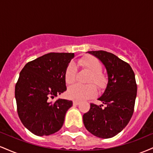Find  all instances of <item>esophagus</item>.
Returning a JSON list of instances; mask_svg holds the SVG:
<instances>
[{"mask_svg":"<svg viewBox=\"0 0 153 153\" xmlns=\"http://www.w3.org/2000/svg\"><path fill=\"white\" fill-rule=\"evenodd\" d=\"M73 105H75V106H77V105L80 104V101H73Z\"/></svg>","mask_w":153,"mask_h":153,"instance_id":"esophagus-1","label":"esophagus"}]
</instances>
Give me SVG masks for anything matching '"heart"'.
<instances>
[{
    "mask_svg": "<svg viewBox=\"0 0 153 153\" xmlns=\"http://www.w3.org/2000/svg\"><path fill=\"white\" fill-rule=\"evenodd\" d=\"M78 64L82 69L91 73L88 82L94 83L100 90H103L108 83V77L103 73L102 63L97 57L92 55H85L79 59ZM77 68L74 63L71 62L65 72V80L67 84L73 83L76 80ZM97 94L96 88L94 84L82 85L75 84L68 88L67 95L69 99L75 101H82L94 97Z\"/></svg>",
    "mask_w": 153,
    "mask_h": 153,
    "instance_id": "heart-1",
    "label": "heart"
}]
</instances>
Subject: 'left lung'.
Wrapping results in <instances>:
<instances>
[{"mask_svg":"<svg viewBox=\"0 0 153 153\" xmlns=\"http://www.w3.org/2000/svg\"><path fill=\"white\" fill-rule=\"evenodd\" d=\"M88 52L98 57L106 67L108 83L99 99L105 106L91 103L90 110L82 116L84 125L98 137H113L127 125L134 112L137 91L134 73L129 63L111 52Z\"/></svg>","mask_w":153,"mask_h":153,"instance_id":"left-lung-1","label":"left lung"}]
</instances>
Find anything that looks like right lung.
I'll return each mask as SVG.
<instances>
[{
    "mask_svg": "<svg viewBox=\"0 0 153 153\" xmlns=\"http://www.w3.org/2000/svg\"><path fill=\"white\" fill-rule=\"evenodd\" d=\"M74 53L50 52L27 62L15 86L17 112L26 129L37 136L50 135L62 127L73 102L58 99L67 90L65 72Z\"/></svg>",
    "mask_w": 153,
    "mask_h": 153,
    "instance_id": "add662e5",
    "label": "right lung"
}]
</instances>
